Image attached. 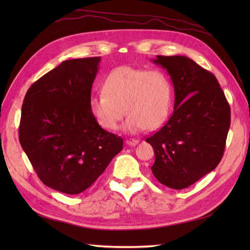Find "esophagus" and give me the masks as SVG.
I'll use <instances>...</instances> for the list:
<instances>
[{"instance_id": "obj_1", "label": "esophagus", "mask_w": 250, "mask_h": 250, "mask_svg": "<svg viewBox=\"0 0 250 250\" xmlns=\"http://www.w3.org/2000/svg\"><path fill=\"white\" fill-rule=\"evenodd\" d=\"M125 144L129 145V146H135L139 144V140H135V139H128L125 141Z\"/></svg>"}]
</instances>
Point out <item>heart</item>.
<instances>
[{
	"label": "heart",
	"instance_id": "heart-1",
	"mask_svg": "<svg viewBox=\"0 0 250 250\" xmlns=\"http://www.w3.org/2000/svg\"><path fill=\"white\" fill-rule=\"evenodd\" d=\"M172 94V83L164 72L120 66L106 77L103 91L90 98L89 107L100 125L109 131L118 129L126 111L125 129L136 133L166 122Z\"/></svg>",
	"mask_w": 250,
	"mask_h": 250
}]
</instances>
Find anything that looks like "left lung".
I'll return each mask as SVG.
<instances>
[{
  "label": "left lung",
  "instance_id": "1",
  "mask_svg": "<svg viewBox=\"0 0 250 250\" xmlns=\"http://www.w3.org/2000/svg\"><path fill=\"white\" fill-rule=\"evenodd\" d=\"M174 84V111L147 137L155 151L151 171L159 183L185 189L215 169L224 156L231 109L213 73L184 56H157Z\"/></svg>",
  "mask_w": 250,
  "mask_h": 250
}]
</instances>
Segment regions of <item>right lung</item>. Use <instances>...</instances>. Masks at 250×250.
<instances>
[{"instance_id":"1","label":"right lung","mask_w":250,"mask_h":250,"mask_svg":"<svg viewBox=\"0 0 250 250\" xmlns=\"http://www.w3.org/2000/svg\"><path fill=\"white\" fill-rule=\"evenodd\" d=\"M100 61H63L32 84L21 109V147L43 184L66 194L88 189L124 147L90 111Z\"/></svg>"}]
</instances>
